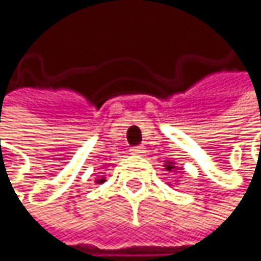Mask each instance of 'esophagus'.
<instances>
[{
	"mask_svg": "<svg viewBox=\"0 0 261 261\" xmlns=\"http://www.w3.org/2000/svg\"><path fill=\"white\" fill-rule=\"evenodd\" d=\"M132 155H141V153H144V147L142 145H136V147H132Z\"/></svg>",
	"mask_w": 261,
	"mask_h": 261,
	"instance_id": "esophagus-1",
	"label": "esophagus"
}]
</instances>
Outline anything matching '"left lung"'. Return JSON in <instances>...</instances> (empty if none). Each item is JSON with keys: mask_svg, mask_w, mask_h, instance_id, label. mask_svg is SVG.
I'll use <instances>...</instances> for the list:
<instances>
[{"mask_svg": "<svg viewBox=\"0 0 261 261\" xmlns=\"http://www.w3.org/2000/svg\"><path fill=\"white\" fill-rule=\"evenodd\" d=\"M164 167H166V170H169V172H172V170L177 169V167H175V163H172V161H167V163L164 164Z\"/></svg>", "mask_w": 261, "mask_h": 261, "instance_id": "1", "label": "left lung"}]
</instances>
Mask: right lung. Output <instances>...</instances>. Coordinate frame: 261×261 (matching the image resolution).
<instances>
[{
  "label": "right lung",
  "instance_id": "add662e5",
  "mask_svg": "<svg viewBox=\"0 0 261 261\" xmlns=\"http://www.w3.org/2000/svg\"><path fill=\"white\" fill-rule=\"evenodd\" d=\"M103 181H105L103 178H101V180H97V183H103Z\"/></svg>",
  "mask_w": 261,
  "mask_h": 261
}]
</instances>
